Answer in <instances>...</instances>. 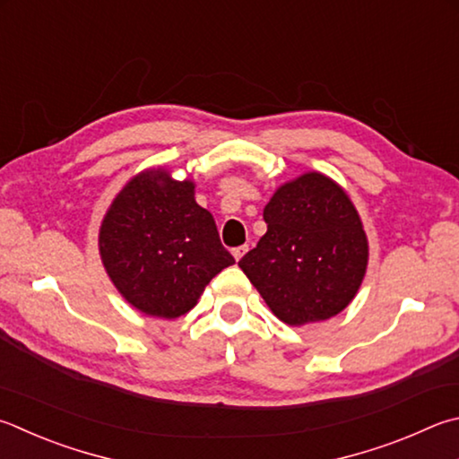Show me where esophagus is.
Segmentation results:
<instances>
[{
    "instance_id": "34e87169",
    "label": "esophagus",
    "mask_w": 459,
    "mask_h": 459,
    "mask_svg": "<svg viewBox=\"0 0 459 459\" xmlns=\"http://www.w3.org/2000/svg\"><path fill=\"white\" fill-rule=\"evenodd\" d=\"M248 251V247H237V248H232V256H235L237 258V261H240V258H243L245 256V253Z\"/></svg>"
}]
</instances>
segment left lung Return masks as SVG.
<instances>
[{
  "label": "left lung",
  "mask_w": 459,
  "mask_h": 459,
  "mask_svg": "<svg viewBox=\"0 0 459 459\" xmlns=\"http://www.w3.org/2000/svg\"><path fill=\"white\" fill-rule=\"evenodd\" d=\"M266 232L238 266L287 325L325 321L353 301L369 245L351 198L335 180L307 172L264 206Z\"/></svg>",
  "instance_id": "obj_1"
}]
</instances>
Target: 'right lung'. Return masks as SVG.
<instances>
[{"label":"right lung","instance_id":"obj_1","mask_svg":"<svg viewBox=\"0 0 459 459\" xmlns=\"http://www.w3.org/2000/svg\"><path fill=\"white\" fill-rule=\"evenodd\" d=\"M100 256L126 301L150 316L177 319L235 258L222 247L212 214L195 201L193 180L169 170L136 174L100 227Z\"/></svg>","mask_w":459,"mask_h":459}]
</instances>
